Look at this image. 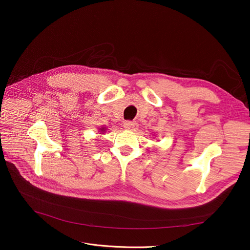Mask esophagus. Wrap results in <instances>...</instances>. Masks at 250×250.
Here are the masks:
<instances>
[{"label":"esophagus","mask_w":250,"mask_h":250,"mask_svg":"<svg viewBox=\"0 0 250 250\" xmlns=\"http://www.w3.org/2000/svg\"><path fill=\"white\" fill-rule=\"evenodd\" d=\"M124 127L125 129H128V130H134V129L137 128V124L132 123V122H125L124 123Z\"/></svg>","instance_id":"obj_1"}]
</instances>
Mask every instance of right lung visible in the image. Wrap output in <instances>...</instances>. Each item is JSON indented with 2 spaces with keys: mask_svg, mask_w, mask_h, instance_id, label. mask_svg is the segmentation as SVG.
<instances>
[{
  "mask_svg": "<svg viewBox=\"0 0 250 250\" xmlns=\"http://www.w3.org/2000/svg\"><path fill=\"white\" fill-rule=\"evenodd\" d=\"M106 126H100V127H98V134H100V135H104V133L106 132Z\"/></svg>",
  "mask_w": 250,
  "mask_h": 250,
  "instance_id": "add662e5",
  "label": "right lung"
}]
</instances>
